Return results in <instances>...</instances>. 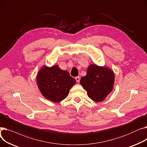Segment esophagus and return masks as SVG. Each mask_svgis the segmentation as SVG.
Wrapping results in <instances>:
<instances>
[{"label": "esophagus", "mask_w": 147, "mask_h": 147, "mask_svg": "<svg viewBox=\"0 0 147 147\" xmlns=\"http://www.w3.org/2000/svg\"><path fill=\"white\" fill-rule=\"evenodd\" d=\"M75 79H76L77 82H80V77H79V76L76 77V78Z\"/></svg>", "instance_id": "esophagus-1"}]
</instances>
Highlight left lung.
<instances>
[{
    "label": "left lung",
    "mask_w": 147,
    "mask_h": 147,
    "mask_svg": "<svg viewBox=\"0 0 147 147\" xmlns=\"http://www.w3.org/2000/svg\"><path fill=\"white\" fill-rule=\"evenodd\" d=\"M80 83L92 100L101 102L113 89L114 73L109 68L91 64L88 68L86 75L82 77Z\"/></svg>",
    "instance_id": "obj_1"
}]
</instances>
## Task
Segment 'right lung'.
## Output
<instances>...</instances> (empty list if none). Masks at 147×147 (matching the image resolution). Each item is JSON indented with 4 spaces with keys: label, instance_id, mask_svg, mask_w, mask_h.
Returning a JSON list of instances; mask_svg holds the SVG:
<instances>
[{
    "label": "right lung",
    "instance_id": "obj_1",
    "mask_svg": "<svg viewBox=\"0 0 147 147\" xmlns=\"http://www.w3.org/2000/svg\"><path fill=\"white\" fill-rule=\"evenodd\" d=\"M37 86L43 96L53 102H59L68 95L76 81L67 71L58 65L43 67L36 77Z\"/></svg>",
    "mask_w": 147,
    "mask_h": 147
}]
</instances>
